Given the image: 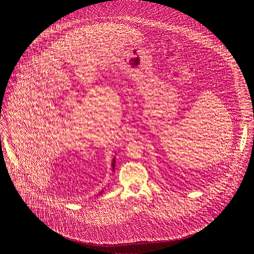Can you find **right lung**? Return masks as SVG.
I'll list each match as a JSON object with an SVG mask.
<instances>
[{
	"label": "right lung",
	"instance_id": "add662e5",
	"mask_svg": "<svg viewBox=\"0 0 254 254\" xmlns=\"http://www.w3.org/2000/svg\"><path fill=\"white\" fill-rule=\"evenodd\" d=\"M114 166H115V158H113L112 160V169L114 170Z\"/></svg>",
	"mask_w": 254,
	"mask_h": 254
}]
</instances>
